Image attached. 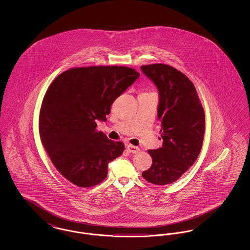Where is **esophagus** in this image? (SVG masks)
Masks as SVG:
<instances>
[{
  "instance_id": "obj_1",
  "label": "esophagus",
  "mask_w": 250,
  "mask_h": 250,
  "mask_svg": "<svg viewBox=\"0 0 250 250\" xmlns=\"http://www.w3.org/2000/svg\"><path fill=\"white\" fill-rule=\"evenodd\" d=\"M126 148H127V151H128L129 153H131V154H137V153L140 152V148H139V147L134 146V145H131V144H128V145L126 146Z\"/></svg>"
}]
</instances>
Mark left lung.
<instances>
[{"label":"left lung","mask_w":250,"mask_h":250,"mask_svg":"<svg viewBox=\"0 0 250 250\" xmlns=\"http://www.w3.org/2000/svg\"><path fill=\"white\" fill-rule=\"evenodd\" d=\"M143 74L155 83L159 95L157 118L161 122L163 145L149 150L151 167L143 177L154 185H168L178 180L202 150L205 114L196 88L182 72L163 63L143 65Z\"/></svg>","instance_id":"1"}]
</instances>
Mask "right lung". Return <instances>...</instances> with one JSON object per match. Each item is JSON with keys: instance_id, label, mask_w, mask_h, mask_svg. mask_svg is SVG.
<instances>
[{"instance_id": "right-lung-1", "label": "right lung", "mask_w": 250, "mask_h": 250, "mask_svg": "<svg viewBox=\"0 0 250 250\" xmlns=\"http://www.w3.org/2000/svg\"><path fill=\"white\" fill-rule=\"evenodd\" d=\"M140 77L125 66L72 68L49 85L39 116L42 144L60 173L80 188H90L107 177L109 162L125 145L96 131L106 122L114 100Z\"/></svg>"}]
</instances>
